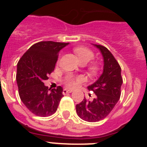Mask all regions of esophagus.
I'll list each match as a JSON object with an SVG mask.
<instances>
[{
    "label": "esophagus",
    "mask_w": 147,
    "mask_h": 147,
    "mask_svg": "<svg viewBox=\"0 0 147 147\" xmlns=\"http://www.w3.org/2000/svg\"><path fill=\"white\" fill-rule=\"evenodd\" d=\"M73 90H67V89H64L63 90V91H62V93L64 95L67 94V93H72Z\"/></svg>",
    "instance_id": "esophagus-1"
}]
</instances>
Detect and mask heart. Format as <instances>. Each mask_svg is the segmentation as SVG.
<instances>
[{
    "instance_id": "heart-1",
    "label": "heart",
    "mask_w": 147,
    "mask_h": 147,
    "mask_svg": "<svg viewBox=\"0 0 147 147\" xmlns=\"http://www.w3.org/2000/svg\"><path fill=\"white\" fill-rule=\"evenodd\" d=\"M75 54L78 57L79 59L82 64H87L88 62L94 58V54L90 49H88L86 47H83V46H79V47H76L74 49ZM88 71L91 74H96L98 72L99 67H98V64L96 63H91L89 65L88 67ZM82 79L81 76H69L67 77V80H65V85L68 88H74V87L77 86L78 84H80L82 82Z\"/></svg>"
}]
</instances>
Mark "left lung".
Returning a JSON list of instances; mask_svg holds the SVG:
<instances>
[{
	"instance_id": "left-lung-1",
	"label": "left lung",
	"mask_w": 147,
	"mask_h": 147,
	"mask_svg": "<svg viewBox=\"0 0 147 147\" xmlns=\"http://www.w3.org/2000/svg\"><path fill=\"white\" fill-rule=\"evenodd\" d=\"M99 49L104 59L103 73L97 81L88 87L95 93L93 99L84 98L76 106L79 117L88 122H96L109 115L120 98L123 83L121 67L110 51L105 46L93 44Z\"/></svg>"
}]
</instances>
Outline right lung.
I'll list each match as a JSON object with an SVG mask.
<instances>
[{"instance_id":"add662e5","label":"right lung","mask_w":147,"mask_h":147,"mask_svg":"<svg viewBox=\"0 0 147 147\" xmlns=\"http://www.w3.org/2000/svg\"><path fill=\"white\" fill-rule=\"evenodd\" d=\"M68 42L42 41L34 44L22 56L17 65L19 96L26 107L37 116L45 117L57 111L63 89L51 90L44 80L54 71L59 51Z\"/></svg>"}]
</instances>
